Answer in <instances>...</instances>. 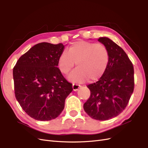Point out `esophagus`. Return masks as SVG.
Instances as JSON below:
<instances>
[{"instance_id": "obj_1", "label": "esophagus", "mask_w": 148, "mask_h": 148, "mask_svg": "<svg viewBox=\"0 0 148 148\" xmlns=\"http://www.w3.org/2000/svg\"><path fill=\"white\" fill-rule=\"evenodd\" d=\"M72 87H73V91H77L78 90V89L80 88V86H79V85H78V84H73Z\"/></svg>"}]
</instances>
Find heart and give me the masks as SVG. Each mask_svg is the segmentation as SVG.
Segmentation results:
<instances>
[{"mask_svg": "<svg viewBox=\"0 0 148 148\" xmlns=\"http://www.w3.org/2000/svg\"><path fill=\"white\" fill-rule=\"evenodd\" d=\"M110 56L108 49L102 44L78 41L64 52L58 59L61 72L68 75L77 63L78 67L69 77L74 82L83 83L88 79L95 82L100 79L108 67Z\"/></svg>", "mask_w": 148, "mask_h": 148, "instance_id": "1", "label": "heart"}]
</instances>
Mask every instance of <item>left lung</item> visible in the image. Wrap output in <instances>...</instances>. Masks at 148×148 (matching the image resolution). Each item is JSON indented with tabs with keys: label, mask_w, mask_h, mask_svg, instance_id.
<instances>
[{
	"label": "left lung",
	"mask_w": 148,
	"mask_h": 148,
	"mask_svg": "<svg viewBox=\"0 0 148 148\" xmlns=\"http://www.w3.org/2000/svg\"><path fill=\"white\" fill-rule=\"evenodd\" d=\"M98 41L108 49V67L99 81L88 85L91 95L83 108L92 119L107 120L117 117L127 107L134 89V69L127 53L107 37Z\"/></svg>",
	"instance_id": "1"
}]
</instances>
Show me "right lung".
<instances>
[{"label": "right lung", "instance_id": "add662e5", "mask_svg": "<svg viewBox=\"0 0 148 148\" xmlns=\"http://www.w3.org/2000/svg\"><path fill=\"white\" fill-rule=\"evenodd\" d=\"M65 45L41 42L21 56L13 70L15 95L22 109L33 119L49 121L57 118L72 91L57 68Z\"/></svg>", "mask_w": 148, "mask_h": 148}]
</instances>
